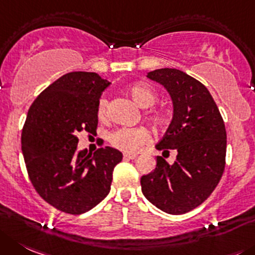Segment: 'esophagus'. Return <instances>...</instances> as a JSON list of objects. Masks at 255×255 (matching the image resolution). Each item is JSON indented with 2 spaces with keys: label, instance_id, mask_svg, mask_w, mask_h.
<instances>
[{
  "label": "esophagus",
  "instance_id": "esophagus-1",
  "mask_svg": "<svg viewBox=\"0 0 255 255\" xmlns=\"http://www.w3.org/2000/svg\"><path fill=\"white\" fill-rule=\"evenodd\" d=\"M123 157H125V160H134L137 157V153H125Z\"/></svg>",
  "mask_w": 255,
  "mask_h": 255
}]
</instances>
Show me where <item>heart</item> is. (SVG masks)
I'll return each instance as SVG.
<instances>
[{"instance_id":"heart-1","label":"heart","mask_w":255,"mask_h":255,"mask_svg":"<svg viewBox=\"0 0 255 255\" xmlns=\"http://www.w3.org/2000/svg\"><path fill=\"white\" fill-rule=\"evenodd\" d=\"M128 94L132 97L133 101L142 108H149L154 106L158 99L157 92L148 83L138 82L129 85L127 89ZM108 108V99L102 97L98 103V116L99 118H104ZM149 122L154 127H163L167 125V116L162 112L151 111L146 114ZM149 139V134L144 128H130L122 127L113 130L109 134V142L117 148L122 149L125 152H135L138 151L144 143Z\"/></svg>"}]
</instances>
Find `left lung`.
Masks as SVG:
<instances>
[{
	"label": "left lung",
	"mask_w": 255,
	"mask_h": 255,
	"mask_svg": "<svg viewBox=\"0 0 255 255\" xmlns=\"http://www.w3.org/2000/svg\"><path fill=\"white\" fill-rule=\"evenodd\" d=\"M147 78L165 87L173 118L156 148V168L141 177L142 192L156 208L172 215L191 211L215 190L225 168L227 130L218 106L204 84L177 69H157Z\"/></svg>",
	"instance_id": "obj_1"
}]
</instances>
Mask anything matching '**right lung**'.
<instances>
[{
    "mask_svg": "<svg viewBox=\"0 0 255 255\" xmlns=\"http://www.w3.org/2000/svg\"><path fill=\"white\" fill-rule=\"evenodd\" d=\"M111 83L97 73L73 71L37 95L28 109L21 148L37 194L64 213L79 215L111 191L122 152L112 147L78 151V134L94 133L98 103Z\"/></svg>",
    "mask_w": 255,
    "mask_h": 255,
    "instance_id": "add662e5",
    "label": "right lung"
}]
</instances>
